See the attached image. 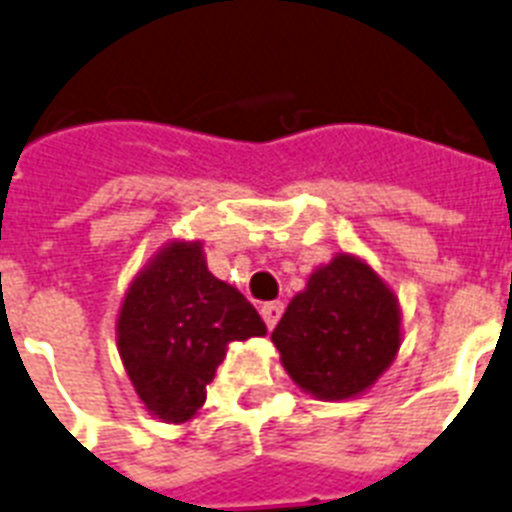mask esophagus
Listing matches in <instances>:
<instances>
[{"mask_svg": "<svg viewBox=\"0 0 512 512\" xmlns=\"http://www.w3.org/2000/svg\"><path fill=\"white\" fill-rule=\"evenodd\" d=\"M281 313H284V305H281V302H265V305L260 307V315H263V321L268 328L276 326Z\"/></svg>", "mask_w": 512, "mask_h": 512, "instance_id": "34e87169", "label": "esophagus"}]
</instances>
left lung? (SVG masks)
<instances>
[{"label":"left lung","mask_w":512,"mask_h":512,"mask_svg":"<svg viewBox=\"0 0 512 512\" xmlns=\"http://www.w3.org/2000/svg\"><path fill=\"white\" fill-rule=\"evenodd\" d=\"M270 339L302 392L323 402L352 400L400 352V299L363 257L336 252L294 294Z\"/></svg>","instance_id":"obj_1"}]
</instances>
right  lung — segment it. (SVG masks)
<instances>
[{
	"label": "right lung",
	"mask_w": 512,
	"mask_h": 512,
	"mask_svg": "<svg viewBox=\"0 0 512 512\" xmlns=\"http://www.w3.org/2000/svg\"><path fill=\"white\" fill-rule=\"evenodd\" d=\"M265 334L244 294L207 270L202 242L186 239L162 244L131 278L115 323L136 397L176 426L202 410L228 344Z\"/></svg>",
	"instance_id": "1"
}]
</instances>
